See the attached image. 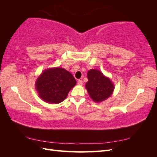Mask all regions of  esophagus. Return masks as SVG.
<instances>
[{
    "label": "esophagus",
    "mask_w": 157,
    "mask_h": 157,
    "mask_svg": "<svg viewBox=\"0 0 157 157\" xmlns=\"http://www.w3.org/2000/svg\"><path fill=\"white\" fill-rule=\"evenodd\" d=\"M77 84L78 85H82V80H78V82H77Z\"/></svg>",
    "instance_id": "1"
}]
</instances>
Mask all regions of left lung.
<instances>
[{
  "label": "left lung",
  "instance_id": "1",
  "mask_svg": "<svg viewBox=\"0 0 157 157\" xmlns=\"http://www.w3.org/2000/svg\"><path fill=\"white\" fill-rule=\"evenodd\" d=\"M88 81L86 83L87 91L95 102H101L111 96L114 84L108 77L97 69H90L87 73Z\"/></svg>",
  "mask_w": 157,
  "mask_h": 157
}]
</instances>
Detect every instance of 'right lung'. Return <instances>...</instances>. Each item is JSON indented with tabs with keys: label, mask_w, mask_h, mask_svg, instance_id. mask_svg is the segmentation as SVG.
I'll return each mask as SVG.
<instances>
[{
	"label": "right lung",
	"mask_w": 157,
	"mask_h": 157,
	"mask_svg": "<svg viewBox=\"0 0 157 157\" xmlns=\"http://www.w3.org/2000/svg\"><path fill=\"white\" fill-rule=\"evenodd\" d=\"M77 81L69 71L56 67L44 70L37 78L35 86L39 97L50 103H59L67 98Z\"/></svg>",
	"instance_id": "right-lung-1"
}]
</instances>
